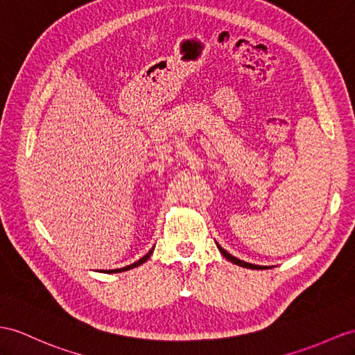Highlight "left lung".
Wrapping results in <instances>:
<instances>
[{
  "label": "left lung",
  "instance_id": "left-lung-1",
  "mask_svg": "<svg viewBox=\"0 0 355 355\" xmlns=\"http://www.w3.org/2000/svg\"><path fill=\"white\" fill-rule=\"evenodd\" d=\"M217 247H218V250L221 252V254L227 259V261H230L232 263H235V265H239V266H243V268H250V270H262V266H259V265H253V263H248V262H244V261H241V259H236L235 256H232L230 253H227L226 250L224 248H221V245H218L217 244Z\"/></svg>",
  "mask_w": 355,
  "mask_h": 355
}]
</instances>
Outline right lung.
<instances>
[{
	"label": "right lung",
	"mask_w": 355,
	"mask_h": 355,
	"mask_svg": "<svg viewBox=\"0 0 355 355\" xmlns=\"http://www.w3.org/2000/svg\"><path fill=\"white\" fill-rule=\"evenodd\" d=\"M153 250H155V247L150 250V252L146 254V256H143L140 261H137V262H134L132 265H128V266H125V268H119V270H110V271H102V272H108V274H114V272H123V271H128V270H132V268H137V266H140V265H143L146 261H148V259L150 257V254L153 253Z\"/></svg>",
	"instance_id": "1"
}]
</instances>
